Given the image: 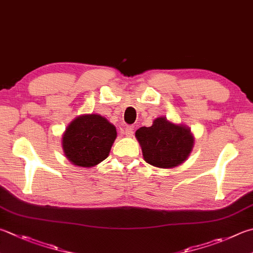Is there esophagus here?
<instances>
[{
	"label": "esophagus",
	"instance_id": "1",
	"mask_svg": "<svg viewBox=\"0 0 253 253\" xmlns=\"http://www.w3.org/2000/svg\"><path fill=\"white\" fill-rule=\"evenodd\" d=\"M125 135L127 136V137H132L133 136V133H134V131H133V127L132 126H126L125 127Z\"/></svg>",
	"mask_w": 253,
	"mask_h": 253
}]
</instances>
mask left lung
<instances>
[{"mask_svg": "<svg viewBox=\"0 0 253 253\" xmlns=\"http://www.w3.org/2000/svg\"><path fill=\"white\" fill-rule=\"evenodd\" d=\"M143 159L160 169L177 168L188 159L194 147V135L182 123H173L165 117L154 119L151 126L135 132Z\"/></svg>", "mask_w": 253, "mask_h": 253, "instance_id": "left-lung-1", "label": "left lung"}]
</instances>
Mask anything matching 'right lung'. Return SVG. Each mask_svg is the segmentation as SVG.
<instances>
[{
	"mask_svg": "<svg viewBox=\"0 0 253 253\" xmlns=\"http://www.w3.org/2000/svg\"><path fill=\"white\" fill-rule=\"evenodd\" d=\"M116 137V126L106 118L97 113L82 114L66 128L61 146L69 162L89 169L107 159Z\"/></svg>",
	"mask_w": 253,
	"mask_h": 253,
	"instance_id": "obj_1",
	"label": "right lung"
}]
</instances>
